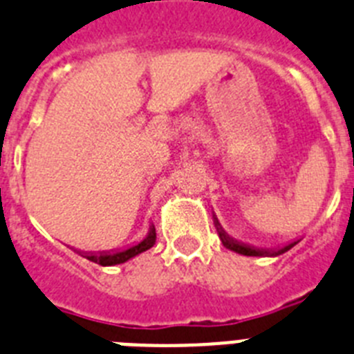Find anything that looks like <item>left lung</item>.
I'll return each instance as SVG.
<instances>
[{
    "label": "left lung",
    "instance_id": "obj_1",
    "mask_svg": "<svg viewBox=\"0 0 354 354\" xmlns=\"http://www.w3.org/2000/svg\"><path fill=\"white\" fill-rule=\"evenodd\" d=\"M213 222H214V227H216V232H218V238L222 240L223 247L232 252H238L241 256H270V258H276V256L283 254L286 250H290L295 243H299V240L294 241H288L285 243L283 247H276V249H261V247H254V245H249V243H243V241H238L234 240L232 236H229L227 232L223 231L222 225H220L218 218H216V214H213Z\"/></svg>",
    "mask_w": 354,
    "mask_h": 354
}]
</instances>
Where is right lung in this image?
Listing matches in <instances>:
<instances>
[{
	"label": "right lung",
	"mask_w": 354,
	"mask_h": 354,
	"mask_svg": "<svg viewBox=\"0 0 354 354\" xmlns=\"http://www.w3.org/2000/svg\"><path fill=\"white\" fill-rule=\"evenodd\" d=\"M153 243H156V227L153 223H150L148 227L147 236L143 240H140L134 245H129L125 249L118 250H98V252H84V250H77L78 254H82L84 258H87L89 261H95V263L102 265V267H113V265L125 263L129 259L136 258L138 254L145 252V250L152 249Z\"/></svg>",
	"instance_id": "add662e5"
}]
</instances>
